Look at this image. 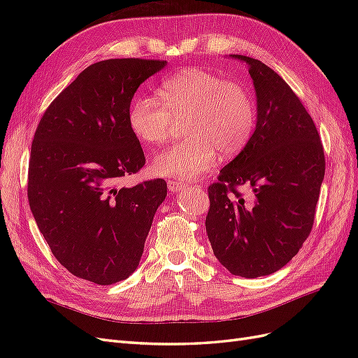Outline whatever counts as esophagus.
I'll return each instance as SVG.
<instances>
[{"mask_svg":"<svg viewBox=\"0 0 358 358\" xmlns=\"http://www.w3.org/2000/svg\"><path fill=\"white\" fill-rule=\"evenodd\" d=\"M167 187L170 192H182L183 189H187V185L183 182L179 180H169L167 182Z\"/></svg>","mask_w":358,"mask_h":358,"instance_id":"esophagus-1","label":"esophagus"}]
</instances>
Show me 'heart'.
Listing matches in <instances>:
<instances>
[{"label":"heart","mask_w":358,"mask_h":358,"mask_svg":"<svg viewBox=\"0 0 358 358\" xmlns=\"http://www.w3.org/2000/svg\"><path fill=\"white\" fill-rule=\"evenodd\" d=\"M161 100L137 95L129 106L128 124L146 145L167 142L173 119L185 117L183 142L158 154L150 170L157 176L194 180L222 157L239 154L255 128V103L242 85L218 74L189 67L159 85Z\"/></svg>","instance_id":"heart-1"}]
</instances>
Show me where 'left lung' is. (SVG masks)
<instances>
[{
    "label": "left lung",
    "mask_w": 358,
    "mask_h": 358,
    "mask_svg": "<svg viewBox=\"0 0 358 358\" xmlns=\"http://www.w3.org/2000/svg\"><path fill=\"white\" fill-rule=\"evenodd\" d=\"M229 58L248 66L257 122L246 146L209 187L206 231L230 273L259 278L282 268L308 239L326 159L315 124L287 82L262 61ZM239 185L252 188V201L234 189Z\"/></svg>",
    "instance_id": "obj_1"
}]
</instances>
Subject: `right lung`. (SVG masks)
<instances>
[{"label":"right lung","mask_w":358,"mask_h":358,"mask_svg":"<svg viewBox=\"0 0 358 358\" xmlns=\"http://www.w3.org/2000/svg\"><path fill=\"white\" fill-rule=\"evenodd\" d=\"M167 61L122 58L85 69L50 103L36 129L29 208L52 254L74 276L99 285L127 279L140 263L167 183L117 188L145 166L128 124L137 88Z\"/></svg>","instance_id":"add662e5"}]
</instances>
